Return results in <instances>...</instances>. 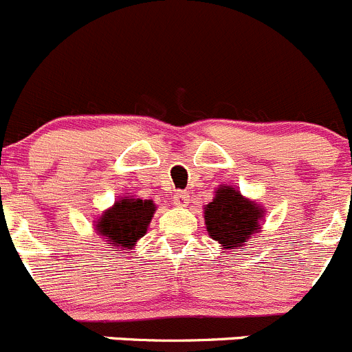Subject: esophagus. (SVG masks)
I'll return each instance as SVG.
<instances>
[{
  "instance_id": "1",
  "label": "esophagus",
  "mask_w": 352,
  "mask_h": 352,
  "mask_svg": "<svg viewBox=\"0 0 352 352\" xmlns=\"http://www.w3.org/2000/svg\"><path fill=\"white\" fill-rule=\"evenodd\" d=\"M189 201H190V196L187 192H177L175 196H173V204H175V206L186 208L187 204H189Z\"/></svg>"
}]
</instances>
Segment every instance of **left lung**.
I'll use <instances>...</instances> for the list:
<instances>
[{"instance_id":"8db88e82","label":"left lung","mask_w":352,"mask_h":352,"mask_svg":"<svg viewBox=\"0 0 352 352\" xmlns=\"http://www.w3.org/2000/svg\"><path fill=\"white\" fill-rule=\"evenodd\" d=\"M203 213L208 235L217 241L221 249L244 251L249 239L261 232L267 210L256 201L242 196L237 187L221 184L214 189L213 201L204 204Z\"/></svg>"}]
</instances>
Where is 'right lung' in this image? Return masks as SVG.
<instances>
[{"label":"right lung","instance_id":"right-lung-1","mask_svg":"<svg viewBox=\"0 0 352 352\" xmlns=\"http://www.w3.org/2000/svg\"><path fill=\"white\" fill-rule=\"evenodd\" d=\"M156 204L141 197H120L94 220V230L115 251H131L148 232Z\"/></svg>","mask_w":352,"mask_h":352}]
</instances>
